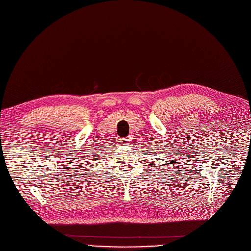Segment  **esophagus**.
<instances>
[{
    "mask_svg": "<svg viewBox=\"0 0 251 251\" xmlns=\"http://www.w3.org/2000/svg\"><path fill=\"white\" fill-rule=\"evenodd\" d=\"M120 142L122 143V144H125V145H127L130 143V138L129 137H125V138H121L120 140Z\"/></svg>",
    "mask_w": 251,
    "mask_h": 251,
    "instance_id": "esophagus-1",
    "label": "esophagus"
}]
</instances>
